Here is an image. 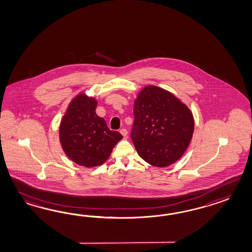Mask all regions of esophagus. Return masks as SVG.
<instances>
[{"label":"esophagus","instance_id":"1","mask_svg":"<svg viewBox=\"0 0 252 252\" xmlns=\"http://www.w3.org/2000/svg\"><path fill=\"white\" fill-rule=\"evenodd\" d=\"M120 132L122 133V135H123V137H126L127 134H128V131H127V129H121V130H120Z\"/></svg>","mask_w":252,"mask_h":252}]
</instances>
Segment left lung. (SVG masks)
I'll return each instance as SVG.
<instances>
[{
	"label": "left lung",
	"instance_id": "obj_1",
	"mask_svg": "<svg viewBox=\"0 0 252 252\" xmlns=\"http://www.w3.org/2000/svg\"><path fill=\"white\" fill-rule=\"evenodd\" d=\"M133 113L131 140L139 156L159 168L180 159L193 134L189 107L169 91L147 85L135 99Z\"/></svg>",
	"mask_w": 252,
	"mask_h": 252
}]
</instances>
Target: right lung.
<instances>
[{"mask_svg": "<svg viewBox=\"0 0 252 252\" xmlns=\"http://www.w3.org/2000/svg\"><path fill=\"white\" fill-rule=\"evenodd\" d=\"M98 101L84 93L70 100L60 123L59 138L65 154L86 168L100 166L111 156L123 135L111 130L96 114Z\"/></svg>", "mask_w": 252, "mask_h": 252, "instance_id": "add662e5", "label": "right lung"}]
</instances>
